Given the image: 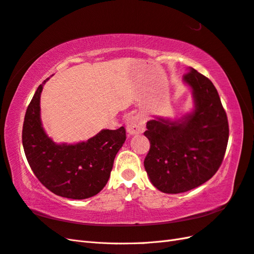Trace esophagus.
I'll list each match as a JSON object with an SVG mask.
<instances>
[{
  "instance_id": "34e87169",
  "label": "esophagus",
  "mask_w": 254,
  "mask_h": 254,
  "mask_svg": "<svg viewBox=\"0 0 254 254\" xmlns=\"http://www.w3.org/2000/svg\"><path fill=\"white\" fill-rule=\"evenodd\" d=\"M145 118L139 115H129L127 118V129L129 134H140L145 129Z\"/></svg>"
}]
</instances>
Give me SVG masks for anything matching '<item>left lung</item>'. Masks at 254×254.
<instances>
[{"label":"left lung","mask_w":254,"mask_h":254,"mask_svg":"<svg viewBox=\"0 0 254 254\" xmlns=\"http://www.w3.org/2000/svg\"><path fill=\"white\" fill-rule=\"evenodd\" d=\"M194 107L179 120L156 118L144 135L150 149L144 167L151 184L167 193L185 192L209 181L219 170L228 141V121L213 83L193 68L183 76Z\"/></svg>","instance_id":"8db88e82"}]
</instances>
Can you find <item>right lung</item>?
<instances>
[{
  "label": "right lung",
  "mask_w": 254,
  "mask_h": 254,
  "mask_svg": "<svg viewBox=\"0 0 254 254\" xmlns=\"http://www.w3.org/2000/svg\"><path fill=\"white\" fill-rule=\"evenodd\" d=\"M46 79L29 104L22 127V146L37 179L57 196L86 199L95 196L109 180L117 152L126 141V128L102 129L78 144H56L41 122L40 98Z\"/></svg>",
  "instance_id": "1"
}]
</instances>
